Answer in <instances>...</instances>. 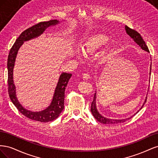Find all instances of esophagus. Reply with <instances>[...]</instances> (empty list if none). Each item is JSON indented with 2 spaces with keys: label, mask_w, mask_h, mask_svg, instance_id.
Segmentation results:
<instances>
[{
  "label": "esophagus",
  "mask_w": 158,
  "mask_h": 158,
  "mask_svg": "<svg viewBox=\"0 0 158 158\" xmlns=\"http://www.w3.org/2000/svg\"><path fill=\"white\" fill-rule=\"evenodd\" d=\"M82 76H83V78L85 79L90 78V74L88 73H84L82 74Z\"/></svg>",
  "instance_id": "34e87169"
}]
</instances>
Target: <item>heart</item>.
<instances>
[{
  "mask_svg": "<svg viewBox=\"0 0 158 158\" xmlns=\"http://www.w3.org/2000/svg\"><path fill=\"white\" fill-rule=\"evenodd\" d=\"M109 42V38L103 34H95L89 37L83 47V51L86 55H90L98 51L102 47L106 45ZM77 56H82L81 52L76 51Z\"/></svg>",
  "mask_w": 158,
  "mask_h": 158,
  "instance_id": "b5f03b06",
  "label": "heart"
}]
</instances>
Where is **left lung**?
Wrapping results in <instances>:
<instances>
[{"mask_svg": "<svg viewBox=\"0 0 158 158\" xmlns=\"http://www.w3.org/2000/svg\"><path fill=\"white\" fill-rule=\"evenodd\" d=\"M125 29H126L127 33H128V34L132 38V39L134 40V41H135L136 43V44L138 45H139L143 50H144V51H146L147 52H150L149 49H148V46L146 44L145 41L143 40L142 37V36L140 35V34L139 33H138L137 31H136L135 30L131 29V28H130V27H128V26L125 27ZM151 68H152V65L150 66V74H151ZM95 100H96V93L94 94V99H93V101L92 102V106H91V112H92L94 117H95V118L98 121H99V123H103V124H108V125H110V124H117V123H124V122H125L126 121L128 120V119L131 118L133 116H135V114L138 111H138L136 114H134L132 117H131L130 118H125V119H111V118H106V117H103L102 114H99V113L98 111V109H97V107H96V104H95ZM146 100H147V97H146V99H145V102H144V104H143V106L140 108V109L143 107V106H144V105L146 103Z\"/></svg>", "mask_w": 158, "mask_h": 158, "instance_id": "1", "label": "left lung"}]
</instances>
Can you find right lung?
<instances>
[{"mask_svg":"<svg viewBox=\"0 0 158 158\" xmlns=\"http://www.w3.org/2000/svg\"><path fill=\"white\" fill-rule=\"evenodd\" d=\"M58 23V20H52L48 22H40L27 28L18 37L16 42L14 43V44L10 49L8 56V88L9 97H10L13 104L22 114L30 119H31V120L42 123H47L55 120L56 118H58L60 113L63 110L64 91L72 74L64 73L60 75L55 91L53 98H52L49 107L40 112H31L23 108L19 103L16 97V89L13 82L12 76L13 68L18 51L23 44V41L30 40L32 38L40 35L45 30L47 27L52 25H56Z\"/></svg>","mask_w":158,"mask_h":158,"instance_id":"right-lung-1","label":"right lung"}]
</instances>
